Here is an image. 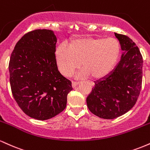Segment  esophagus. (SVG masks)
Instances as JSON below:
<instances>
[{"mask_svg":"<svg viewBox=\"0 0 150 150\" xmlns=\"http://www.w3.org/2000/svg\"><path fill=\"white\" fill-rule=\"evenodd\" d=\"M78 84H79V82H74V81H73V82H72V87L74 88V87H76Z\"/></svg>","mask_w":150,"mask_h":150,"instance_id":"34e87169","label":"esophagus"}]
</instances>
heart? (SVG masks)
I'll return each instance as SVG.
<instances>
[{
    "mask_svg": "<svg viewBox=\"0 0 150 150\" xmlns=\"http://www.w3.org/2000/svg\"><path fill=\"white\" fill-rule=\"evenodd\" d=\"M120 44L113 37H85L73 41L67 49L64 46L56 51V61L65 77H70L81 67L80 76L90 75L98 79L112 70L120 54Z\"/></svg>",
    "mask_w": 150,
    "mask_h": 150,
    "instance_id": "1",
    "label": "heart"
}]
</instances>
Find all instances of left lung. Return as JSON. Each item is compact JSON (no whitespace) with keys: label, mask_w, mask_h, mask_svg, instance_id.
<instances>
[{"label":"left lung","mask_w":150,"mask_h":150,"mask_svg":"<svg viewBox=\"0 0 150 150\" xmlns=\"http://www.w3.org/2000/svg\"><path fill=\"white\" fill-rule=\"evenodd\" d=\"M122 51L116 68L108 75L95 82L87 98L92 113L104 119H113L125 114L135 104L142 82V56L132 39L115 33Z\"/></svg>","instance_id":"obj_1"}]
</instances>
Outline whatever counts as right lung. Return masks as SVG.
<instances>
[{
    "instance_id": "1",
    "label": "right lung",
    "mask_w": 150,
    "mask_h": 150,
    "mask_svg": "<svg viewBox=\"0 0 150 150\" xmlns=\"http://www.w3.org/2000/svg\"><path fill=\"white\" fill-rule=\"evenodd\" d=\"M57 39L53 31L36 30L25 34L15 45L9 63L13 97L23 112L44 120L66 107L71 82L58 70Z\"/></svg>"
}]
</instances>
